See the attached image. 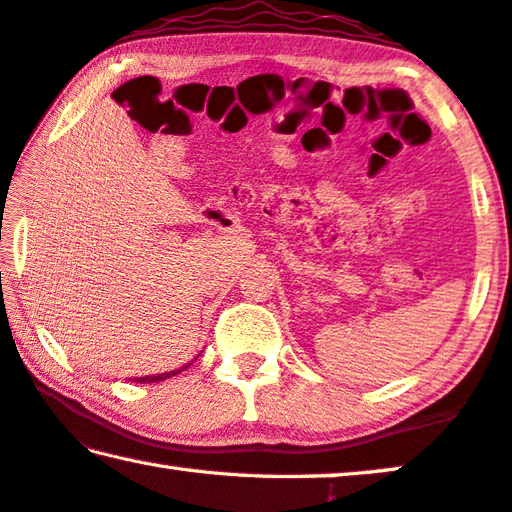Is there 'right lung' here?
Instances as JSON below:
<instances>
[{
	"label": "right lung",
	"mask_w": 512,
	"mask_h": 512,
	"mask_svg": "<svg viewBox=\"0 0 512 512\" xmlns=\"http://www.w3.org/2000/svg\"><path fill=\"white\" fill-rule=\"evenodd\" d=\"M186 367H189V364H186ZM182 369H175V371H168V373H157V376H143V378H136V380H139V383H159V380H166L170 376H175V373H180Z\"/></svg>",
	"instance_id": "add662e5"
}]
</instances>
